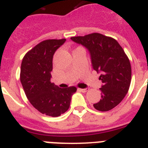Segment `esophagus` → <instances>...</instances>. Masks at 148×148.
<instances>
[{"label":"esophagus","mask_w":148,"mask_h":148,"mask_svg":"<svg viewBox=\"0 0 148 148\" xmlns=\"http://www.w3.org/2000/svg\"><path fill=\"white\" fill-rule=\"evenodd\" d=\"M79 90L83 92V93H86L87 91L89 90V88H85V89H79Z\"/></svg>","instance_id":"obj_1"}]
</instances>
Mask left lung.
Masks as SVG:
<instances>
[{
  "mask_svg": "<svg viewBox=\"0 0 148 148\" xmlns=\"http://www.w3.org/2000/svg\"><path fill=\"white\" fill-rule=\"evenodd\" d=\"M71 39L88 49L93 68L101 73L99 77L103 82L99 88L101 99L93 106L101 112L111 110L122 102L129 90L132 68L128 56L116 39L100 33L93 32Z\"/></svg>",
  "mask_w": 148,
  "mask_h": 148,
  "instance_id": "1",
  "label": "left lung"
}]
</instances>
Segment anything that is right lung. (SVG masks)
I'll use <instances>...</instances> for the list:
<instances>
[{
	"label": "right lung",
	"instance_id": "1",
	"mask_svg": "<svg viewBox=\"0 0 148 148\" xmlns=\"http://www.w3.org/2000/svg\"><path fill=\"white\" fill-rule=\"evenodd\" d=\"M66 41L47 39L37 44L24 55L20 81L27 99L41 113L57 117L70 106L75 86L60 88L51 82L52 58L55 51Z\"/></svg>",
	"mask_w": 148,
	"mask_h": 148
}]
</instances>
